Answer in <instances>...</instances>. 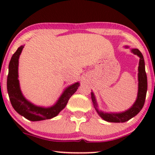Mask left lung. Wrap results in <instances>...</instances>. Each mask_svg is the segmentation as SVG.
Listing matches in <instances>:
<instances>
[{
	"label": "left lung",
	"instance_id": "obj_1",
	"mask_svg": "<svg viewBox=\"0 0 155 155\" xmlns=\"http://www.w3.org/2000/svg\"><path fill=\"white\" fill-rule=\"evenodd\" d=\"M133 54H137L140 58L139 66H138V97L133 106L127 111L119 114H108L99 111L97 104L96 103L93 92H91V97L93 106L96 111L101 118L110 122H127L133 117L138 114L143 108L145 103L146 95L147 91V76L145 71V63L143 54L138 49H132Z\"/></svg>",
	"mask_w": 155,
	"mask_h": 155
}]
</instances>
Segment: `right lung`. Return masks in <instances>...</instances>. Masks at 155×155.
<instances>
[{"mask_svg":"<svg viewBox=\"0 0 155 155\" xmlns=\"http://www.w3.org/2000/svg\"><path fill=\"white\" fill-rule=\"evenodd\" d=\"M21 46L12 55L8 65V74L7 77V90L13 108L19 114L31 121H41L51 119L56 117L66 106L70 97L75 93L79 86V83L76 82L66 90L60 96L59 100L54 106L49 108H42L34 106L28 101L22 95L19 88L18 80V63L19 58L23 49Z\"/></svg>","mask_w":155,"mask_h":155,"instance_id":"1","label":"right lung"}]
</instances>
